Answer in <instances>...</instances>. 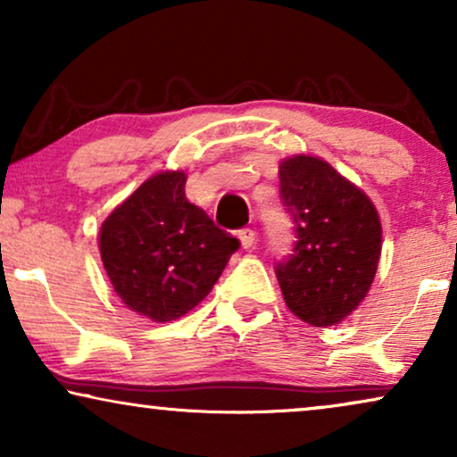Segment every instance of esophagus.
Instances as JSON below:
<instances>
[{"label": "esophagus", "mask_w": 457, "mask_h": 457, "mask_svg": "<svg viewBox=\"0 0 457 457\" xmlns=\"http://www.w3.org/2000/svg\"><path fill=\"white\" fill-rule=\"evenodd\" d=\"M239 241H241V245L245 247V249L253 247V243H255V230H253V228H241V230H239Z\"/></svg>", "instance_id": "esophagus-1"}]
</instances>
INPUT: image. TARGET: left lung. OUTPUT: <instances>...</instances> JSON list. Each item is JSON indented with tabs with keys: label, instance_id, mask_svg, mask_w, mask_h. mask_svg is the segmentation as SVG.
I'll return each mask as SVG.
<instances>
[{
	"label": "left lung",
	"instance_id": "8db88e82",
	"mask_svg": "<svg viewBox=\"0 0 457 457\" xmlns=\"http://www.w3.org/2000/svg\"><path fill=\"white\" fill-rule=\"evenodd\" d=\"M280 202L295 224V245L277 272L285 303L312 327H333L370 289L380 258L378 212L328 162L293 155L280 162Z\"/></svg>",
	"mask_w": 457,
	"mask_h": 457
}]
</instances>
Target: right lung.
I'll return each mask as SVG.
<instances>
[{"label": "right lung", "instance_id": "1", "mask_svg": "<svg viewBox=\"0 0 457 457\" xmlns=\"http://www.w3.org/2000/svg\"><path fill=\"white\" fill-rule=\"evenodd\" d=\"M187 174L160 172L105 218L99 252L116 295L137 314L170 322L204 302L239 239L187 202Z\"/></svg>", "mask_w": 457, "mask_h": 457}]
</instances>
